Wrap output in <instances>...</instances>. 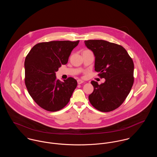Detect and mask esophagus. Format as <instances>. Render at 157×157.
<instances>
[{"instance_id":"obj_1","label":"esophagus","mask_w":157,"mask_h":157,"mask_svg":"<svg viewBox=\"0 0 157 157\" xmlns=\"http://www.w3.org/2000/svg\"><path fill=\"white\" fill-rule=\"evenodd\" d=\"M84 82L83 80H77V83L78 85H81L82 83H83Z\"/></svg>"}]
</instances>
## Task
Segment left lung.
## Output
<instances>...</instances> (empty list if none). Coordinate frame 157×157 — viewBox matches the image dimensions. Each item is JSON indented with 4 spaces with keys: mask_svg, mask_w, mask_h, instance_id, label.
<instances>
[{
    "mask_svg": "<svg viewBox=\"0 0 157 157\" xmlns=\"http://www.w3.org/2000/svg\"><path fill=\"white\" fill-rule=\"evenodd\" d=\"M85 44L95 56V71L105 78L100 85L91 82L94 91L89 95L90 103L101 112L113 111L124 102L133 86V60L121 45L103 40H85Z\"/></svg>",
    "mask_w": 157,
    "mask_h": 157,
    "instance_id": "left-lung-1",
    "label": "left lung"
}]
</instances>
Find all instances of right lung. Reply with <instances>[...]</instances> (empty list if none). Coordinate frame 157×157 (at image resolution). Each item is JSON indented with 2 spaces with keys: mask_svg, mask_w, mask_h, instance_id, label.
<instances>
[{
  "mask_svg": "<svg viewBox=\"0 0 157 157\" xmlns=\"http://www.w3.org/2000/svg\"><path fill=\"white\" fill-rule=\"evenodd\" d=\"M79 40L51 41L34 45L25 60V83L30 96L42 108L50 112L63 109L70 100L77 82L72 77L57 80L56 72L66 65Z\"/></svg>",
  "mask_w": 157,
  "mask_h": 157,
  "instance_id": "1",
  "label": "right lung"
}]
</instances>
